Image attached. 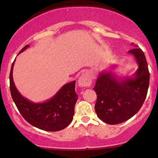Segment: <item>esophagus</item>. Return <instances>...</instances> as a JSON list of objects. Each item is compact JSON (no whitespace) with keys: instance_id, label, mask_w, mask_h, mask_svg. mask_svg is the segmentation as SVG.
Returning <instances> with one entry per match:
<instances>
[{"instance_id":"1","label":"esophagus","mask_w":158,"mask_h":158,"mask_svg":"<svg viewBox=\"0 0 158 158\" xmlns=\"http://www.w3.org/2000/svg\"><path fill=\"white\" fill-rule=\"evenodd\" d=\"M92 83V77L88 73H85L80 76L78 80V84L80 87H89Z\"/></svg>"}]
</instances>
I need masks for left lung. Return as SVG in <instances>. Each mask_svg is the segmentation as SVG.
<instances>
[{
	"mask_svg": "<svg viewBox=\"0 0 158 158\" xmlns=\"http://www.w3.org/2000/svg\"><path fill=\"white\" fill-rule=\"evenodd\" d=\"M128 52L138 64L133 77L118 79L111 73H102L93 88L97 94L95 112L109 125H117L133 117L147 96L150 73L144 52L135 47Z\"/></svg>",
	"mask_w": 158,
	"mask_h": 158,
	"instance_id": "8db88e82",
	"label": "left lung"
}]
</instances>
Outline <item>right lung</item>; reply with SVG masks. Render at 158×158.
I'll return each instance as SVG.
<instances>
[{
  "label": "right lung",
  "mask_w": 158,
  "mask_h": 158,
  "mask_svg": "<svg viewBox=\"0 0 158 158\" xmlns=\"http://www.w3.org/2000/svg\"><path fill=\"white\" fill-rule=\"evenodd\" d=\"M30 46L23 47L19 53ZM12 63L10 73V89L13 100L23 118L41 130L57 131L63 130L73 121L78 95L75 91L76 81L63 85L52 98L42 103H34L24 98L17 91L13 79Z\"/></svg>",
  "instance_id": "add662e5"
}]
</instances>
